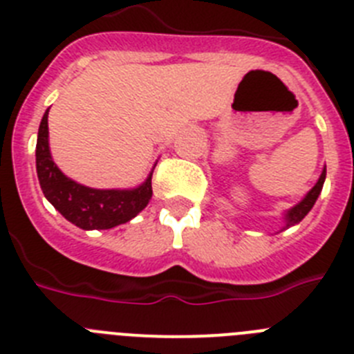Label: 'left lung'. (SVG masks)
Masks as SVG:
<instances>
[{
    "mask_svg": "<svg viewBox=\"0 0 354 354\" xmlns=\"http://www.w3.org/2000/svg\"><path fill=\"white\" fill-rule=\"evenodd\" d=\"M324 179H326V170H323V174H321V177H319L317 184H315V186L312 187L310 192H308V195H306L305 198H303L298 205H294V207L290 209L289 212H287V216H286V220H287L286 228H289V227H292V225L299 223V221H301L303 218H305V216L308 214V211H310V209L314 207L315 200H317L319 193H321V189H323Z\"/></svg>",
    "mask_w": 354,
    "mask_h": 354,
    "instance_id": "8db88e82",
    "label": "left lung"
}]
</instances>
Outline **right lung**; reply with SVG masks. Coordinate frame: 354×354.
I'll return each instance as SVG.
<instances>
[{"instance_id":"obj_1","label":"right lung","mask_w":354,"mask_h":354,"mask_svg":"<svg viewBox=\"0 0 354 354\" xmlns=\"http://www.w3.org/2000/svg\"><path fill=\"white\" fill-rule=\"evenodd\" d=\"M49 111V109H48ZM48 111L37 138V175L44 196L65 220L83 230H104L133 220L152 196V174L136 189H92L65 177L51 159L48 142Z\"/></svg>"}]
</instances>
